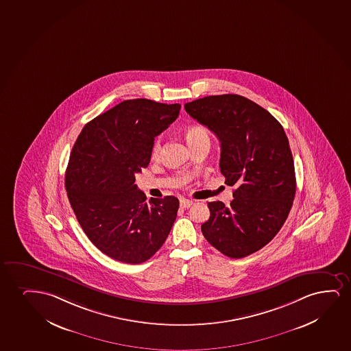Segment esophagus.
I'll return each instance as SVG.
<instances>
[{
  "instance_id": "obj_1",
  "label": "esophagus",
  "mask_w": 351,
  "mask_h": 351,
  "mask_svg": "<svg viewBox=\"0 0 351 351\" xmlns=\"http://www.w3.org/2000/svg\"><path fill=\"white\" fill-rule=\"evenodd\" d=\"M193 204H194V201L188 200V199H181V200H180V206H181L182 208H189Z\"/></svg>"
}]
</instances>
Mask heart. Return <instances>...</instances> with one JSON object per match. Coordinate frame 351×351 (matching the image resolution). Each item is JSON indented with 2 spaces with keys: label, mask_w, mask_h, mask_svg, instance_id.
I'll list each match as a JSON object with an SVG mask.
<instances>
[{
  "label": "heart",
  "mask_w": 351,
  "mask_h": 351,
  "mask_svg": "<svg viewBox=\"0 0 351 351\" xmlns=\"http://www.w3.org/2000/svg\"><path fill=\"white\" fill-rule=\"evenodd\" d=\"M186 138H187L188 144L195 143V141H202V139H208V132L204 126L200 125H194L187 128L186 131ZM160 151V141L156 139L154 147H152V156L156 157L158 156Z\"/></svg>",
  "instance_id": "b5f03b06"
}]
</instances>
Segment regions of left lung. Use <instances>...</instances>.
I'll use <instances>...</instances> for the list:
<instances>
[{"label": "left lung", "mask_w": 351, "mask_h": 351, "mask_svg": "<svg viewBox=\"0 0 351 351\" xmlns=\"http://www.w3.org/2000/svg\"><path fill=\"white\" fill-rule=\"evenodd\" d=\"M191 118L220 141V171L236 186L228 206L208 202L201 231L231 258L260 250L282 228L295 196L294 162L281 123L268 110L236 94L206 96L184 105Z\"/></svg>", "instance_id": "8db88e82"}]
</instances>
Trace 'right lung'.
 Segmentation results:
<instances>
[{"mask_svg":"<svg viewBox=\"0 0 351 351\" xmlns=\"http://www.w3.org/2000/svg\"><path fill=\"white\" fill-rule=\"evenodd\" d=\"M181 105L147 99L120 102L83 128L65 173L78 223L113 260L139 264L160 250L173 228L178 199H151L134 184L150 163L155 137L178 117Z\"/></svg>","mask_w":351,"mask_h":351,"instance_id":"obj_1","label":"right lung"}]
</instances>
